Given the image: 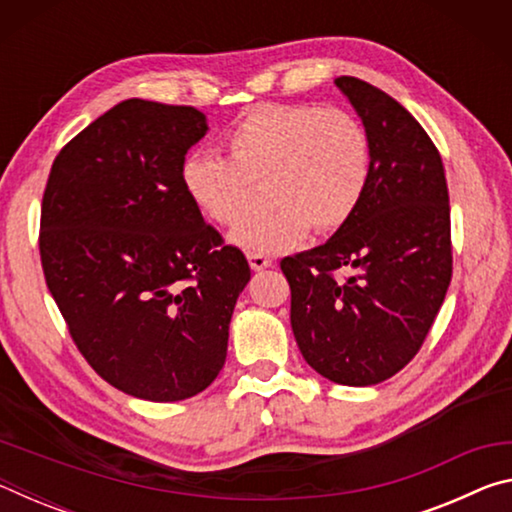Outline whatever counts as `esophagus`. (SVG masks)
Listing matches in <instances>:
<instances>
[{
	"label": "esophagus",
	"instance_id": "obj_1",
	"mask_svg": "<svg viewBox=\"0 0 512 512\" xmlns=\"http://www.w3.org/2000/svg\"><path fill=\"white\" fill-rule=\"evenodd\" d=\"M248 264L253 271H264V268L271 266V257H266L262 253H248Z\"/></svg>",
	"mask_w": 512,
	"mask_h": 512
}]
</instances>
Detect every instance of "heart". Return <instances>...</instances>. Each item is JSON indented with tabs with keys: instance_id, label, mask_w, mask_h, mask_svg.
<instances>
[{
	"instance_id": "obj_1",
	"label": "heart",
	"mask_w": 512,
	"mask_h": 512,
	"mask_svg": "<svg viewBox=\"0 0 512 512\" xmlns=\"http://www.w3.org/2000/svg\"><path fill=\"white\" fill-rule=\"evenodd\" d=\"M230 160L192 153L183 187L207 219L232 228L252 209L255 184L267 183L272 207L232 232L250 253H287L314 228L341 230L357 214L372 176L366 126L343 108L262 103L225 137Z\"/></svg>"
}]
</instances>
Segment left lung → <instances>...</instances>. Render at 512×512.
Masks as SVG:
<instances>
[{
  "label": "left lung",
  "mask_w": 512,
  "mask_h": 512,
  "mask_svg": "<svg viewBox=\"0 0 512 512\" xmlns=\"http://www.w3.org/2000/svg\"><path fill=\"white\" fill-rule=\"evenodd\" d=\"M334 83L370 137L368 192L332 239L280 266L305 361L334 384L372 386L418 354L443 305L449 194L440 153L409 110L354 76Z\"/></svg>",
  "instance_id": "left-lung-1"
}]
</instances>
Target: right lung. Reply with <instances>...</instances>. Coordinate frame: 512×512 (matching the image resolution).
Here are the masks:
<instances>
[{
	"label": "right lung",
	"mask_w": 512,
	"mask_h": 512,
	"mask_svg": "<svg viewBox=\"0 0 512 512\" xmlns=\"http://www.w3.org/2000/svg\"><path fill=\"white\" fill-rule=\"evenodd\" d=\"M205 133L192 106L126 99L63 146L42 196V271L69 334L97 375L140 400L212 384L250 280L180 178Z\"/></svg>",
	"instance_id": "right-lung-1"
}]
</instances>
